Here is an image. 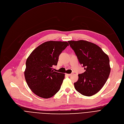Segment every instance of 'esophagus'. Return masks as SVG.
<instances>
[{"instance_id": "34e87169", "label": "esophagus", "mask_w": 124, "mask_h": 124, "mask_svg": "<svg viewBox=\"0 0 124 124\" xmlns=\"http://www.w3.org/2000/svg\"><path fill=\"white\" fill-rule=\"evenodd\" d=\"M66 75L67 76H68V77H70V76H71L72 75V74H66Z\"/></svg>"}]
</instances>
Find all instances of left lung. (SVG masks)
<instances>
[{"label": "left lung", "mask_w": 124, "mask_h": 124, "mask_svg": "<svg viewBox=\"0 0 124 124\" xmlns=\"http://www.w3.org/2000/svg\"><path fill=\"white\" fill-rule=\"evenodd\" d=\"M85 72L79 74L76 90L86 96L97 93L107 82L111 68L108 55L98 45L85 40L69 41Z\"/></svg>", "instance_id": "8db88e82"}]
</instances>
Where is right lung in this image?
I'll return each instance as SVG.
<instances>
[{
	"mask_svg": "<svg viewBox=\"0 0 124 124\" xmlns=\"http://www.w3.org/2000/svg\"><path fill=\"white\" fill-rule=\"evenodd\" d=\"M67 42L49 41L37 46L26 61L24 77L31 91L44 99L54 96L60 90L65 74L54 71L60 54L69 46Z\"/></svg>",
	"mask_w": 124,
	"mask_h": 124,
	"instance_id": "1",
	"label": "right lung"
}]
</instances>
